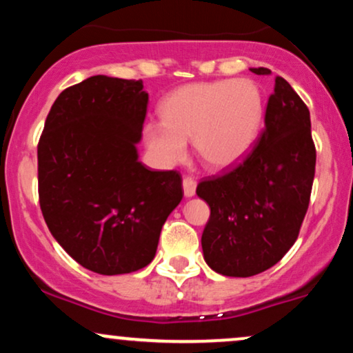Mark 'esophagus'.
Returning a JSON list of instances; mask_svg holds the SVG:
<instances>
[{"instance_id":"obj_1","label":"esophagus","mask_w":353,"mask_h":353,"mask_svg":"<svg viewBox=\"0 0 353 353\" xmlns=\"http://www.w3.org/2000/svg\"><path fill=\"white\" fill-rule=\"evenodd\" d=\"M182 188H184V196L185 197H192L196 194V188H197V182L194 177H184L182 181Z\"/></svg>"}]
</instances>
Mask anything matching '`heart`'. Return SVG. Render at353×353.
I'll return each instance as SVG.
<instances>
[{"label":"heart","mask_w":353,"mask_h":353,"mask_svg":"<svg viewBox=\"0 0 353 353\" xmlns=\"http://www.w3.org/2000/svg\"><path fill=\"white\" fill-rule=\"evenodd\" d=\"M264 96L250 79H217L174 89L161 103L163 121L144 125L145 145L165 165L181 163L192 139L199 159L214 171L241 163L264 123Z\"/></svg>","instance_id":"heart-1"}]
</instances>
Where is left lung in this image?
<instances>
[{"label": "left lung", "mask_w": 353, "mask_h": 353, "mask_svg": "<svg viewBox=\"0 0 353 353\" xmlns=\"http://www.w3.org/2000/svg\"><path fill=\"white\" fill-rule=\"evenodd\" d=\"M255 74H270L252 68ZM310 112L285 79L275 78L265 128L245 159L204 179L197 196L210 208L202 232L208 265L228 277H250L277 264L297 241L315 176Z\"/></svg>", "instance_id": "1"}]
</instances>
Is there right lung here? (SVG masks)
I'll list each match as a JSON object with an SVG mask.
<instances>
[{"label":"right lung","instance_id":"obj_1","mask_svg":"<svg viewBox=\"0 0 353 353\" xmlns=\"http://www.w3.org/2000/svg\"><path fill=\"white\" fill-rule=\"evenodd\" d=\"M143 81L91 76L64 89L38 143L39 205L48 229L96 274L143 269L184 190L177 171L137 161L148 111Z\"/></svg>","mask_w":353,"mask_h":353}]
</instances>
